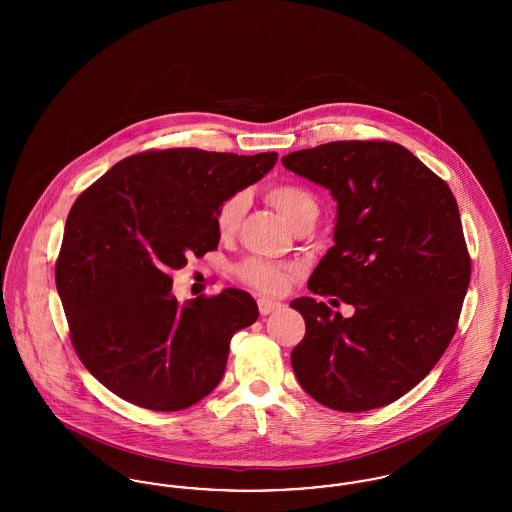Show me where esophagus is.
<instances>
[{
  "label": "esophagus",
  "mask_w": 512,
  "mask_h": 512,
  "mask_svg": "<svg viewBox=\"0 0 512 512\" xmlns=\"http://www.w3.org/2000/svg\"><path fill=\"white\" fill-rule=\"evenodd\" d=\"M257 305H259V313H261L263 317H267V315L278 311V309L282 307L280 301H274V299H268V297H261V299L257 301Z\"/></svg>",
  "instance_id": "obj_1"
}]
</instances>
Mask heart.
Listing matches in <instances>:
<instances>
[{
  "label": "heart",
  "instance_id": "b5f03b06",
  "mask_svg": "<svg viewBox=\"0 0 512 512\" xmlns=\"http://www.w3.org/2000/svg\"><path fill=\"white\" fill-rule=\"evenodd\" d=\"M267 199L286 217L299 232L315 226L318 219L317 197L307 188L297 184H276L268 188ZM247 209L244 192L230 195L220 203L217 211V228L222 236H230L238 230ZM238 274L245 284L265 293H280L286 290L293 276V268L267 263L263 259H247L238 267Z\"/></svg>",
  "mask_w": 512,
  "mask_h": 512
}]
</instances>
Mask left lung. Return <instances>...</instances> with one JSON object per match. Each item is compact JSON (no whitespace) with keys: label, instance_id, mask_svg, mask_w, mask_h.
I'll use <instances>...</instances> for the list:
<instances>
[{"label":"left lung","instance_id":"left-lung-1","mask_svg":"<svg viewBox=\"0 0 512 512\" xmlns=\"http://www.w3.org/2000/svg\"><path fill=\"white\" fill-rule=\"evenodd\" d=\"M282 165L338 201L334 245L309 290L355 307L341 317L293 299L305 338L292 351L297 382L320 405L361 413L390 405L436 366L453 340L470 255L449 186L393 142H330Z\"/></svg>","mask_w":512,"mask_h":512}]
</instances>
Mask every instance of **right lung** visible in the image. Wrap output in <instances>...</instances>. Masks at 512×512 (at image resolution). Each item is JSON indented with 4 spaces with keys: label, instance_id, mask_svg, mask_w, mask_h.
<instances>
[{
    "label": "right lung",
    "instance_id": "add662e5",
    "mask_svg": "<svg viewBox=\"0 0 512 512\" xmlns=\"http://www.w3.org/2000/svg\"><path fill=\"white\" fill-rule=\"evenodd\" d=\"M278 153L174 147L122 159L78 195L55 263L74 351L124 401L171 413L219 386L232 336L259 318L226 288L180 303L172 270L220 240V203L267 174Z\"/></svg>",
    "mask_w": 512,
    "mask_h": 512
}]
</instances>
